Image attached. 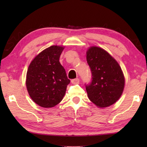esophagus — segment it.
Returning <instances> with one entry per match:
<instances>
[{
  "instance_id": "34e87169",
  "label": "esophagus",
  "mask_w": 147,
  "mask_h": 147,
  "mask_svg": "<svg viewBox=\"0 0 147 147\" xmlns=\"http://www.w3.org/2000/svg\"><path fill=\"white\" fill-rule=\"evenodd\" d=\"M71 83L74 85H76V84L80 83V79L79 78H75L71 80Z\"/></svg>"
}]
</instances>
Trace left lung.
<instances>
[{
  "instance_id": "left-lung-1",
  "label": "left lung",
  "mask_w": 147,
  "mask_h": 147,
  "mask_svg": "<svg viewBox=\"0 0 147 147\" xmlns=\"http://www.w3.org/2000/svg\"><path fill=\"white\" fill-rule=\"evenodd\" d=\"M86 61L92 72V82L86 85L89 99L97 107H109L123 92L124 76L118 62L102 48L90 47Z\"/></svg>"
}]
</instances>
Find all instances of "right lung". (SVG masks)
I'll return each mask as SVG.
<instances>
[{
    "label": "right lung",
    "mask_w": 147,
    "mask_h": 147,
    "mask_svg": "<svg viewBox=\"0 0 147 147\" xmlns=\"http://www.w3.org/2000/svg\"><path fill=\"white\" fill-rule=\"evenodd\" d=\"M64 47L52 45L31 62L26 73V88L34 102L44 108L60 103L70 80L59 62Z\"/></svg>",
    "instance_id": "right-lung-1"
}]
</instances>
